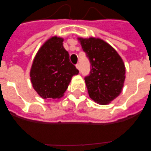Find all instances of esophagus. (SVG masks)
<instances>
[{"instance_id": "obj_1", "label": "esophagus", "mask_w": 151, "mask_h": 151, "mask_svg": "<svg viewBox=\"0 0 151 151\" xmlns=\"http://www.w3.org/2000/svg\"><path fill=\"white\" fill-rule=\"evenodd\" d=\"M76 67H77V69H78V70L80 71L81 70V67H80V65L79 64H76Z\"/></svg>"}]
</instances>
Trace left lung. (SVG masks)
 Wrapping results in <instances>:
<instances>
[{"label":"left lung","instance_id":"left-lung-1","mask_svg":"<svg viewBox=\"0 0 151 151\" xmlns=\"http://www.w3.org/2000/svg\"><path fill=\"white\" fill-rule=\"evenodd\" d=\"M79 41L91 64L89 74L85 77L90 98L99 104H107L122 92L125 78L124 63L117 52L101 39Z\"/></svg>","mask_w":151,"mask_h":151}]
</instances>
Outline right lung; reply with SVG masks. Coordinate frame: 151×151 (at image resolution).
Here are the masks:
<instances>
[{
    "instance_id": "right-lung-1",
    "label": "right lung",
    "mask_w": 151,
    "mask_h": 151,
    "mask_svg": "<svg viewBox=\"0 0 151 151\" xmlns=\"http://www.w3.org/2000/svg\"><path fill=\"white\" fill-rule=\"evenodd\" d=\"M63 39L54 37L44 44L34 58L30 70L33 87L43 99L63 96L71 78L79 73L63 45Z\"/></svg>"
}]
</instances>
